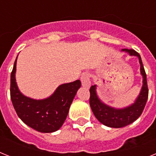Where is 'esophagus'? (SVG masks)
I'll list each match as a JSON object with an SVG mask.
<instances>
[{
    "label": "esophagus",
    "mask_w": 156,
    "mask_h": 156,
    "mask_svg": "<svg viewBox=\"0 0 156 156\" xmlns=\"http://www.w3.org/2000/svg\"><path fill=\"white\" fill-rule=\"evenodd\" d=\"M80 81L82 83V86L86 88H88L91 86V82H90V75L88 73H83L80 77Z\"/></svg>",
    "instance_id": "obj_1"
}]
</instances>
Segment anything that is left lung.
<instances>
[{"label": "left lung", "instance_id": "left-lung-1", "mask_svg": "<svg viewBox=\"0 0 156 156\" xmlns=\"http://www.w3.org/2000/svg\"><path fill=\"white\" fill-rule=\"evenodd\" d=\"M123 52H127L130 56H135L139 58L140 64V73L143 76V86L138 97L135 102L130 106L123 108H115L103 103L96 93V85H92L90 87V106L94 115L99 121L104 125L110 127H125L133 123L141 115L146 105L148 97V88L147 82V75L143 65L140 55L133 49H122Z\"/></svg>", "mask_w": 156, "mask_h": 156}]
</instances>
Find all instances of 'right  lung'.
<instances>
[{"mask_svg":"<svg viewBox=\"0 0 156 156\" xmlns=\"http://www.w3.org/2000/svg\"><path fill=\"white\" fill-rule=\"evenodd\" d=\"M17 59V57H16ZM16 59L11 73L10 96L16 114L25 124L43 133L59 130L69 113V108L81 86L80 80L63 83L52 96L44 100H34L24 96L16 82Z\"/></svg>","mask_w":156,"mask_h":156,"instance_id":"1","label":"right lung"}]
</instances>
